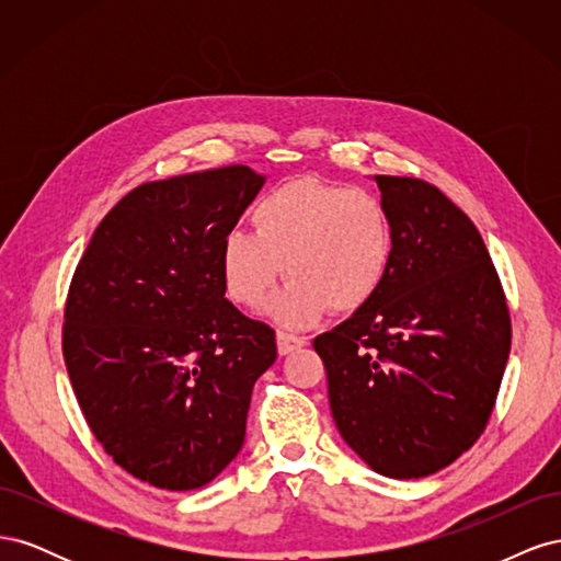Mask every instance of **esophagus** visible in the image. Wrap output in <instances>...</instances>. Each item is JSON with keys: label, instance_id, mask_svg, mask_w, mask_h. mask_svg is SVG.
<instances>
[{"label": "esophagus", "instance_id": "1", "mask_svg": "<svg viewBox=\"0 0 561 561\" xmlns=\"http://www.w3.org/2000/svg\"><path fill=\"white\" fill-rule=\"evenodd\" d=\"M276 346H278L280 355H287L301 346H307V339L297 336V334H287V332H276Z\"/></svg>", "mask_w": 561, "mask_h": 561}]
</instances>
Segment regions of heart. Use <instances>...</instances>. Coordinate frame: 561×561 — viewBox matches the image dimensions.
Instances as JSON below:
<instances>
[{"label":"heart","mask_w":561,"mask_h":561,"mask_svg":"<svg viewBox=\"0 0 561 561\" xmlns=\"http://www.w3.org/2000/svg\"><path fill=\"white\" fill-rule=\"evenodd\" d=\"M252 231L231 229L219 243L225 293L257 309L290 278L268 313L307 328L332 309L353 313L375 299L393 257V227L383 201L365 186L318 178L287 180L250 210Z\"/></svg>","instance_id":"1"}]
</instances>
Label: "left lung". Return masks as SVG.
<instances>
[{"instance_id": "1", "label": "left lung", "mask_w": 561, "mask_h": 561, "mask_svg": "<svg viewBox=\"0 0 561 561\" xmlns=\"http://www.w3.org/2000/svg\"><path fill=\"white\" fill-rule=\"evenodd\" d=\"M393 257L367 307L313 339L346 445L379 474L426 478L494 410L511 311L482 236L437 186L377 175Z\"/></svg>"}]
</instances>
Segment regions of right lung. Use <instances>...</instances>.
Instances as JSON below:
<instances>
[{
  "label": "right lung",
  "instance_id": "1",
  "mask_svg": "<svg viewBox=\"0 0 561 561\" xmlns=\"http://www.w3.org/2000/svg\"><path fill=\"white\" fill-rule=\"evenodd\" d=\"M248 165L145 182L98 225L65 304L62 355L81 414L133 478L215 480L245 439L276 334L225 297L219 243L260 194Z\"/></svg>",
  "mask_w": 561,
  "mask_h": 561
}]
</instances>
